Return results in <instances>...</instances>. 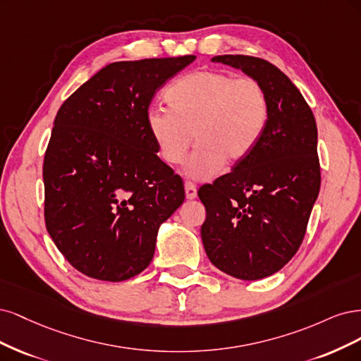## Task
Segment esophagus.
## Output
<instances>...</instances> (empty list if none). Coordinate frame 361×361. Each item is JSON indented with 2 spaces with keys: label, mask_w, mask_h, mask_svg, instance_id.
Wrapping results in <instances>:
<instances>
[{
  "label": "esophagus",
  "mask_w": 361,
  "mask_h": 361,
  "mask_svg": "<svg viewBox=\"0 0 361 361\" xmlns=\"http://www.w3.org/2000/svg\"><path fill=\"white\" fill-rule=\"evenodd\" d=\"M184 190H185V197H188V200H195L197 190H196V185L193 183L185 181L184 183Z\"/></svg>",
  "instance_id": "obj_1"
}]
</instances>
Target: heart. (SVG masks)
<instances>
[{"label": "heart", "mask_w": 361, "mask_h": 361, "mask_svg": "<svg viewBox=\"0 0 361 361\" xmlns=\"http://www.w3.org/2000/svg\"><path fill=\"white\" fill-rule=\"evenodd\" d=\"M166 99L169 106L147 111V129L168 165L181 164L195 137L197 145L184 165L193 180H208L225 161L234 165L246 159L269 121V97L252 78L195 72L176 80Z\"/></svg>", "instance_id": "obj_1"}]
</instances>
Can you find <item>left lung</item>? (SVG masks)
Here are the masks:
<instances>
[{
	"label": "left lung",
	"instance_id": "8db88e82",
	"mask_svg": "<svg viewBox=\"0 0 361 361\" xmlns=\"http://www.w3.org/2000/svg\"><path fill=\"white\" fill-rule=\"evenodd\" d=\"M212 61L258 80L269 97L258 145L197 192L207 212L201 237L208 259L232 277L258 281L288 264L305 238L321 185L317 123L298 88L271 63L247 55Z\"/></svg>",
	"mask_w": 361,
	"mask_h": 361
}]
</instances>
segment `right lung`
I'll return each instance as SVG.
<instances>
[{
	"label": "right lung",
	"mask_w": 361,
	"mask_h": 361,
	"mask_svg": "<svg viewBox=\"0 0 361 361\" xmlns=\"http://www.w3.org/2000/svg\"><path fill=\"white\" fill-rule=\"evenodd\" d=\"M195 55L108 64L58 111L44 154L46 229L82 274L127 281L154 257L160 225L184 201L147 129L156 91Z\"/></svg>",
	"instance_id": "1"
}]
</instances>
